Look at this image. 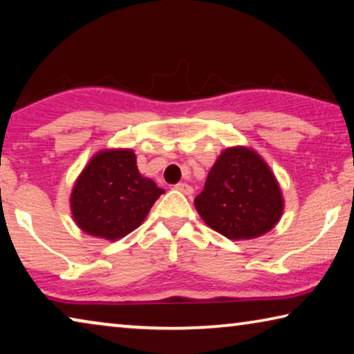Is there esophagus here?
Listing matches in <instances>:
<instances>
[{
  "instance_id": "34e87169",
  "label": "esophagus",
  "mask_w": 354,
  "mask_h": 354,
  "mask_svg": "<svg viewBox=\"0 0 354 354\" xmlns=\"http://www.w3.org/2000/svg\"><path fill=\"white\" fill-rule=\"evenodd\" d=\"M176 189H178V192L183 193V194H193V187H192V185H188V183H177Z\"/></svg>"
}]
</instances>
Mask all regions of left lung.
Masks as SVG:
<instances>
[{
	"instance_id": "8db88e82",
	"label": "left lung",
	"mask_w": 354,
	"mask_h": 354,
	"mask_svg": "<svg viewBox=\"0 0 354 354\" xmlns=\"http://www.w3.org/2000/svg\"><path fill=\"white\" fill-rule=\"evenodd\" d=\"M283 194L274 172L248 147L223 150L196 196L194 205L212 230L231 241L269 232L283 214Z\"/></svg>"
}]
</instances>
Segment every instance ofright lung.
I'll return each instance as SVG.
<instances>
[{
  "label": "right lung",
  "mask_w": 354,
  "mask_h": 354,
  "mask_svg": "<svg viewBox=\"0 0 354 354\" xmlns=\"http://www.w3.org/2000/svg\"><path fill=\"white\" fill-rule=\"evenodd\" d=\"M165 193L142 177L129 149L101 150L80 172L71 193V212L90 236L117 241L142 225L155 201Z\"/></svg>",
  "instance_id": "right-lung-1"
}]
</instances>
